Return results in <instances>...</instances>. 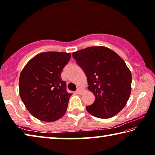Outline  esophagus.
Segmentation results:
<instances>
[{"label":"esophagus","instance_id":"obj_1","mask_svg":"<svg viewBox=\"0 0 155 155\" xmlns=\"http://www.w3.org/2000/svg\"><path fill=\"white\" fill-rule=\"evenodd\" d=\"M82 91H83V88L81 87H79L77 89V91H76V92H77L78 94H82Z\"/></svg>","mask_w":155,"mask_h":155}]
</instances>
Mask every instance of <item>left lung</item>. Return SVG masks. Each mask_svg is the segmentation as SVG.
<instances>
[{
    "label": "left lung",
    "instance_id": "1",
    "mask_svg": "<svg viewBox=\"0 0 155 155\" xmlns=\"http://www.w3.org/2000/svg\"><path fill=\"white\" fill-rule=\"evenodd\" d=\"M87 77L88 90L95 101L86 107L98 118L117 115L127 103L131 92L132 75L122 57L105 46H91L72 53Z\"/></svg>",
    "mask_w": 155,
    "mask_h": 155
}]
</instances>
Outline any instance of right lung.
<instances>
[{
	"instance_id": "1",
	"label": "right lung",
	"mask_w": 155,
	"mask_h": 155,
	"mask_svg": "<svg viewBox=\"0 0 155 155\" xmlns=\"http://www.w3.org/2000/svg\"><path fill=\"white\" fill-rule=\"evenodd\" d=\"M71 57L61 52H45L30 59L20 73L19 93L30 114L44 122H54L64 116L72 94L61 73Z\"/></svg>"
}]
</instances>
